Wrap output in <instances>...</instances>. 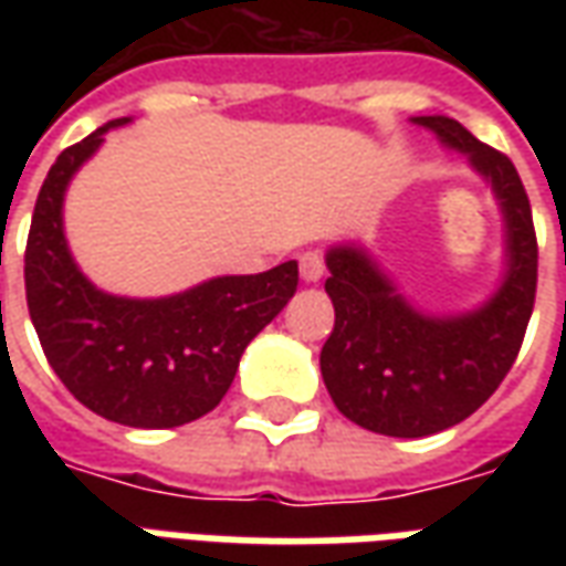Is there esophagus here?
I'll return each instance as SVG.
<instances>
[{
  "label": "esophagus",
  "instance_id": "1",
  "mask_svg": "<svg viewBox=\"0 0 566 566\" xmlns=\"http://www.w3.org/2000/svg\"><path fill=\"white\" fill-rule=\"evenodd\" d=\"M300 275H303V282H318L324 275V254L321 251H303L300 254Z\"/></svg>",
  "mask_w": 566,
  "mask_h": 566
}]
</instances>
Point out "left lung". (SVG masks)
<instances>
[{
	"instance_id": "obj_1",
	"label": "left lung",
	"mask_w": 566,
	"mask_h": 566,
	"mask_svg": "<svg viewBox=\"0 0 566 566\" xmlns=\"http://www.w3.org/2000/svg\"><path fill=\"white\" fill-rule=\"evenodd\" d=\"M485 175L506 218L510 272L494 300L461 318H424L394 294L355 248H333L324 291L336 324L321 348V376L345 418L385 437L418 439L461 424L485 403L518 357L536 296L531 199L503 150L451 117H416Z\"/></svg>"
}]
</instances>
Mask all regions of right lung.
<instances>
[{"instance_id":"right-lung-1","label":"right lung","mask_w":566,"mask_h":566,"mask_svg":"<svg viewBox=\"0 0 566 566\" xmlns=\"http://www.w3.org/2000/svg\"><path fill=\"white\" fill-rule=\"evenodd\" d=\"M112 120L66 148L44 178L23 254L32 327L69 394L96 416L127 427L197 421L233 385L245 345L294 296L296 260L258 275H223L166 300L96 291L63 235V193Z\"/></svg>"}]
</instances>
